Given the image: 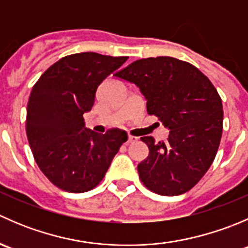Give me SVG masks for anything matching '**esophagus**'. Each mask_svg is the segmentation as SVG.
<instances>
[{"instance_id": "1", "label": "esophagus", "mask_w": 248, "mask_h": 248, "mask_svg": "<svg viewBox=\"0 0 248 248\" xmlns=\"http://www.w3.org/2000/svg\"><path fill=\"white\" fill-rule=\"evenodd\" d=\"M137 140H138V138H137V137L131 136V134H129V136H128V142H134V141H137Z\"/></svg>"}]
</instances>
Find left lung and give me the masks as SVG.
<instances>
[{"label": "left lung", "mask_w": 248, "mask_h": 248, "mask_svg": "<svg viewBox=\"0 0 248 248\" xmlns=\"http://www.w3.org/2000/svg\"><path fill=\"white\" fill-rule=\"evenodd\" d=\"M133 82L150 115L169 129L166 141L142 137L149 156L138 164L144 186L161 196H179L196 186L216 157L222 137V99L209 78L169 56L137 60L115 74Z\"/></svg>", "instance_id": "8db88e82"}]
</instances>
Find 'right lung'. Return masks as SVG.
<instances>
[{"label": "right lung", "instance_id": "right-lung-1", "mask_svg": "<svg viewBox=\"0 0 248 248\" xmlns=\"http://www.w3.org/2000/svg\"><path fill=\"white\" fill-rule=\"evenodd\" d=\"M128 57L80 52L62 57L42 74L27 103L26 134L34 161L50 182L71 193L94 188L103 180L127 133L98 134L82 115L94 103L101 82Z\"/></svg>", "mask_w": 248, "mask_h": 248}]
</instances>
